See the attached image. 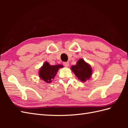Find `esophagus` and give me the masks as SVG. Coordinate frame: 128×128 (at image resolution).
<instances>
[{
	"label": "esophagus",
	"mask_w": 128,
	"mask_h": 128,
	"mask_svg": "<svg viewBox=\"0 0 128 128\" xmlns=\"http://www.w3.org/2000/svg\"><path fill=\"white\" fill-rule=\"evenodd\" d=\"M63 65H64V66H66V67H68L69 66L68 62H64Z\"/></svg>",
	"instance_id": "1"
}]
</instances>
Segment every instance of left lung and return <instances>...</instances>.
<instances>
[{
	"label": "left lung",
	"mask_w": 128,
	"mask_h": 128,
	"mask_svg": "<svg viewBox=\"0 0 128 128\" xmlns=\"http://www.w3.org/2000/svg\"><path fill=\"white\" fill-rule=\"evenodd\" d=\"M71 69L81 81L85 82L89 79L92 74V69L89 65L84 60L79 59L75 66H72Z\"/></svg>",
	"instance_id": "8db88e82"
}]
</instances>
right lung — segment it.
<instances>
[{"instance_id":"right-lung-1","label":"right lung","mask_w":128,"mask_h":128,"mask_svg":"<svg viewBox=\"0 0 128 128\" xmlns=\"http://www.w3.org/2000/svg\"><path fill=\"white\" fill-rule=\"evenodd\" d=\"M61 68H62V65L50 66L48 62H46L40 70L39 75L46 82H50L52 79L54 78L58 72V69Z\"/></svg>"}]
</instances>
